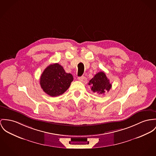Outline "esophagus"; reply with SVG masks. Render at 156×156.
Instances as JSON below:
<instances>
[{"label": "esophagus", "mask_w": 156, "mask_h": 156, "mask_svg": "<svg viewBox=\"0 0 156 156\" xmlns=\"http://www.w3.org/2000/svg\"><path fill=\"white\" fill-rule=\"evenodd\" d=\"M78 80L80 81H81V82H82V83H85L86 82H87V78L85 77V76H80V77H78Z\"/></svg>", "instance_id": "1"}]
</instances>
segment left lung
<instances>
[{
    "label": "left lung",
    "mask_w": 156,
    "mask_h": 156,
    "mask_svg": "<svg viewBox=\"0 0 156 156\" xmlns=\"http://www.w3.org/2000/svg\"><path fill=\"white\" fill-rule=\"evenodd\" d=\"M91 90L94 93L104 94L108 92L112 88V84L104 72H98L89 81Z\"/></svg>",
    "instance_id": "1"
}]
</instances>
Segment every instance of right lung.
<instances>
[{
    "mask_svg": "<svg viewBox=\"0 0 156 156\" xmlns=\"http://www.w3.org/2000/svg\"><path fill=\"white\" fill-rule=\"evenodd\" d=\"M73 80L72 74L65 71L59 63L51 64L42 73L40 84L43 90L51 97L63 94Z\"/></svg>",
    "mask_w": 156,
    "mask_h": 156,
    "instance_id": "1",
    "label": "right lung"
}]
</instances>
